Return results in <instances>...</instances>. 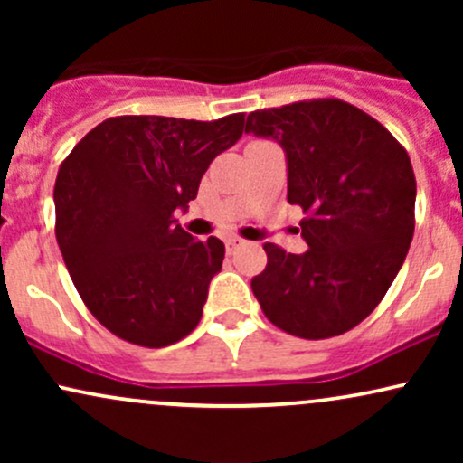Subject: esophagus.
Masks as SVG:
<instances>
[{"label": "esophagus", "instance_id": "1", "mask_svg": "<svg viewBox=\"0 0 463 463\" xmlns=\"http://www.w3.org/2000/svg\"><path fill=\"white\" fill-rule=\"evenodd\" d=\"M241 243H243V241H241V239H239V237H228V239H226V252L232 254L239 246H241Z\"/></svg>", "mask_w": 463, "mask_h": 463}]
</instances>
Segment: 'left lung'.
Wrapping results in <instances>:
<instances>
[{"label": "left lung", "instance_id": "1", "mask_svg": "<svg viewBox=\"0 0 463 463\" xmlns=\"http://www.w3.org/2000/svg\"><path fill=\"white\" fill-rule=\"evenodd\" d=\"M246 132L283 146L289 204L300 206L305 254L265 243L252 291L269 322L302 339L350 331L376 309L407 257L416 176L383 124L337 98L261 109Z\"/></svg>", "mask_w": 463, "mask_h": 463}]
</instances>
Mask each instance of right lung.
Listing matches in <instances>:
<instances>
[{"label": "right lung", "mask_w": 463, "mask_h": 463, "mask_svg": "<svg viewBox=\"0 0 463 463\" xmlns=\"http://www.w3.org/2000/svg\"><path fill=\"white\" fill-rule=\"evenodd\" d=\"M243 113L213 121L121 115L95 126L61 163L56 241L80 298L124 342L176 344L198 326L224 243L176 224Z\"/></svg>", "instance_id": "right-lung-1"}]
</instances>
